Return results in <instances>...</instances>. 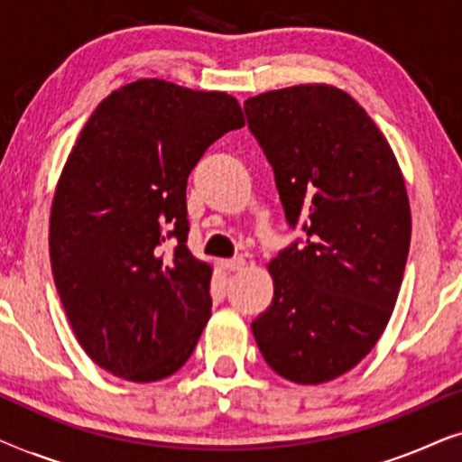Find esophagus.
I'll use <instances>...</instances> for the list:
<instances>
[{
	"instance_id": "1",
	"label": "esophagus",
	"mask_w": 462,
	"mask_h": 462,
	"mask_svg": "<svg viewBox=\"0 0 462 462\" xmlns=\"http://www.w3.org/2000/svg\"><path fill=\"white\" fill-rule=\"evenodd\" d=\"M220 264H223V269H226V271H242L245 267V258L233 256V258H226V261H223Z\"/></svg>"
}]
</instances>
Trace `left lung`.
Segmentation results:
<instances>
[{
	"label": "left lung",
	"instance_id": "obj_1",
	"mask_svg": "<svg viewBox=\"0 0 462 462\" xmlns=\"http://www.w3.org/2000/svg\"><path fill=\"white\" fill-rule=\"evenodd\" d=\"M244 111L288 225L307 233L269 263L273 300L252 334L280 376L328 383L374 349L395 307L412 231L403 176L383 132L338 88L264 92Z\"/></svg>",
	"mask_w": 462,
	"mask_h": 462
}]
</instances>
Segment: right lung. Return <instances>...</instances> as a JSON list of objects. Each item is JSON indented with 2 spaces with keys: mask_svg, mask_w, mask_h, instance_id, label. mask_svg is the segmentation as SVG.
<instances>
[{
  "mask_svg": "<svg viewBox=\"0 0 462 462\" xmlns=\"http://www.w3.org/2000/svg\"><path fill=\"white\" fill-rule=\"evenodd\" d=\"M242 125L229 94L138 79L79 132L54 193L50 261L75 337L111 374L153 383L191 357L212 267L187 248V179Z\"/></svg>",
  "mask_w": 462,
  "mask_h": 462,
  "instance_id": "right-lung-1",
  "label": "right lung"
}]
</instances>
